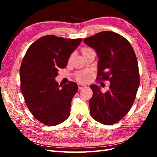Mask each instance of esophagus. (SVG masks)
Listing matches in <instances>:
<instances>
[{
    "mask_svg": "<svg viewBox=\"0 0 157 157\" xmlns=\"http://www.w3.org/2000/svg\"><path fill=\"white\" fill-rule=\"evenodd\" d=\"M78 89L80 90V89H82V88H86V85H84V84L78 83Z\"/></svg>",
    "mask_w": 157,
    "mask_h": 157,
    "instance_id": "obj_1",
    "label": "esophagus"
}]
</instances>
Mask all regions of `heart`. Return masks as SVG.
<instances>
[{
    "instance_id": "b5f03b06",
    "label": "heart",
    "mask_w": 157,
    "mask_h": 157,
    "mask_svg": "<svg viewBox=\"0 0 157 157\" xmlns=\"http://www.w3.org/2000/svg\"><path fill=\"white\" fill-rule=\"evenodd\" d=\"M92 51H94L92 49L88 48V47H86V48H84L82 50V53L84 55H85L86 54L88 53V52H90ZM71 57L72 56H71L70 59L71 58ZM76 78H77V80L78 81L80 82H87L88 79L90 78V74L88 72H81V73H79L78 74H77L76 75Z\"/></svg>"
}]
</instances>
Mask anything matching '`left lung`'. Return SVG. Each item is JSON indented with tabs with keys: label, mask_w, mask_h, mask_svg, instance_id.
<instances>
[{
	"label": "left lung",
	"mask_w": 157,
	"mask_h": 157,
	"mask_svg": "<svg viewBox=\"0 0 157 157\" xmlns=\"http://www.w3.org/2000/svg\"><path fill=\"white\" fill-rule=\"evenodd\" d=\"M96 51L98 78L109 80V90L102 93L96 84L90 85V115L105 125L121 120L129 111L140 86L138 63L132 45L124 37L111 31H102L83 40Z\"/></svg>",
	"instance_id": "left-lung-1"
}]
</instances>
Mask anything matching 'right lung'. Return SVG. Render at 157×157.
Wrapping results in <instances>:
<instances>
[{
  "mask_svg": "<svg viewBox=\"0 0 157 157\" xmlns=\"http://www.w3.org/2000/svg\"><path fill=\"white\" fill-rule=\"evenodd\" d=\"M81 41L46 35L32 44L23 58L20 71L21 91L32 115L45 125L59 124L70 115L77 84L69 82L59 86L55 78Z\"/></svg>",
  "mask_w": 157,
  "mask_h": 157,
  "instance_id": "right-lung-1",
  "label": "right lung"
}]
</instances>
